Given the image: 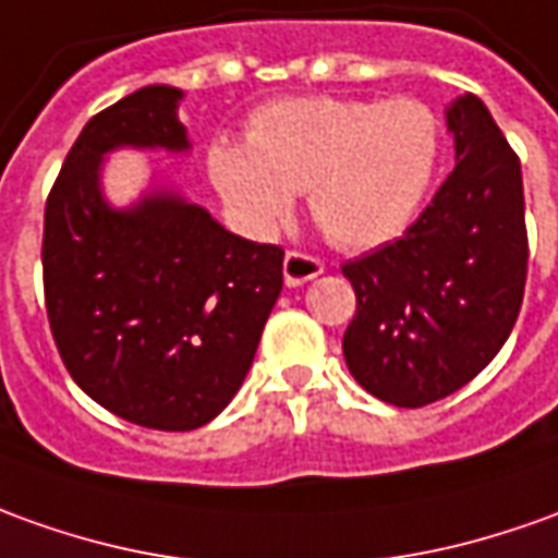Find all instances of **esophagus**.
<instances>
[{"label":"esophagus","mask_w":558,"mask_h":558,"mask_svg":"<svg viewBox=\"0 0 558 558\" xmlns=\"http://www.w3.org/2000/svg\"><path fill=\"white\" fill-rule=\"evenodd\" d=\"M282 272H286V286L298 288L310 279H316L325 272V264L313 255H303V252H288L282 260Z\"/></svg>","instance_id":"34e87169"}]
</instances>
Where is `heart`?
Returning a JSON list of instances; mask_svg holds the SVG:
<instances>
[{"label":"heart","instance_id":"b5f03b06","mask_svg":"<svg viewBox=\"0 0 558 558\" xmlns=\"http://www.w3.org/2000/svg\"><path fill=\"white\" fill-rule=\"evenodd\" d=\"M440 121L416 96H294L255 111L248 142L215 140L206 167L242 230L270 236L294 197L349 252L401 236L432 187Z\"/></svg>","mask_w":558,"mask_h":558}]
</instances>
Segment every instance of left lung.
<instances>
[{
    "mask_svg": "<svg viewBox=\"0 0 558 558\" xmlns=\"http://www.w3.org/2000/svg\"><path fill=\"white\" fill-rule=\"evenodd\" d=\"M456 169L401 240L349 260V374L395 407L440 401L489 364L525 291L520 157L474 94L447 106Z\"/></svg>",
    "mask_w": 558,
    "mask_h": 558,
    "instance_id": "obj_1",
    "label": "left lung"
}]
</instances>
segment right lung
Returning <instances> with one entry per match:
<instances>
[{
    "label": "right lung",
    "mask_w": 558,
    "mask_h": 558,
    "mask_svg": "<svg viewBox=\"0 0 558 558\" xmlns=\"http://www.w3.org/2000/svg\"><path fill=\"white\" fill-rule=\"evenodd\" d=\"M182 99L179 87L148 84L87 121L51 187L41 242L66 371L99 407L157 432H194L233 401L286 257L163 184L130 206L106 197L111 151H191Z\"/></svg>",
    "instance_id": "add662e5"
}]
</instances>
